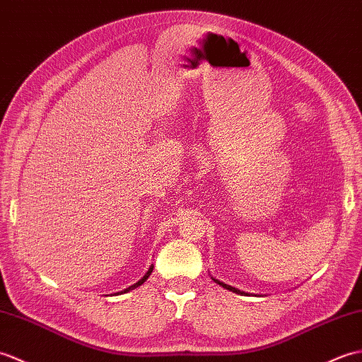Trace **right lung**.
<instances>
[{"mask_svg":"<svg viewBox=\"0 0 362 362\" xmlns=\"http://www.w3.org/2000/svg\"><path fill=\"white\" fill-rule=\"evenodd\" d=\"M148 274H150V271H147V274H146V276H144V277H142V279L139 280V282H136V284H134V285H132L130 288H127V291H128V290H133V288H136V286H139V285H142V284H144V280H147Z\"/></svg>","mask_w":362,"mask_h":362,"instance_id":"right-lung-1","label":"right lung"}]
</instances>
